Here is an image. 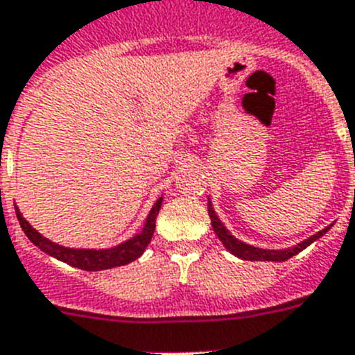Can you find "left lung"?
<instances>
[{"instance_id": "8db88e82", "label": "left lung", "mask_w": 355, "mask_h": 355, "mask_svg": "<svg viewBox=\"0 0 355 355\" xmlns=\"http://www.w3.org/2000/svg\"><path fill=\"white\" fill-rule=\"evenodd\" d=\"M208 213H209V218H211L213 231H215V234L218 236V240L224 243L225 249H227L231 254H234V256H238V258L247 259V261H286V259H290L291 256H295V254H299L300 250L306 249L307 245H311L313 241L318 240L322 234H325L329 229H331V227L322 229L320 233L313 234L311 238H307V240H304L302 243L291 247V249L265 250V249H258V247L247 245V243H243V241L236 240V238H234L233 234L229 233L227 229L224 227V224L218 220V216L215 215V211H213V208H211V202L208 205Z\"/></svg>"}]
</instances>
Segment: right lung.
Listing matches in <instances>:
<instances>
[{"label":"right lung","mask_w":355,"mask_h":355,"mask_svg":"<svg viewBox=\"0 0 355 355\" xmlns=\"http://www.w3.org/2000/svg\"><path fill=\"white\" fill-rule=\"evenodd\" d=\"M162 197L156 200V205L150 209L149 216H147V222L144 225L142 233H139L135 238L128 240L126 243L122 245L114 247V249H105V250H85V249H65V247L56 245L53 241H49L48 238H44L42 234L37 233L35 229L31 227L24 216L19 213V209H15L17 213V220L23 227L24 234L30 238V241L33 245L39 247L40 250H44L46 254L53 256V258L60 259V261L67 263L71 266H76L81 270L94 272V270H106V268H114V266H122L128 265V263L135 261L137 258L142 256V252L146 250V247L149 245L150 238L155 234L156 227V216H158L159 208H162Z\"/></svg>","instance_id":"add662e5"}]
</instances>
